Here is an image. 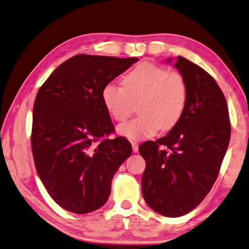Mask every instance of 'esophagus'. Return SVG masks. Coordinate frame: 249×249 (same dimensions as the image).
<instances>
[{"instance_id":"esophagus-1","label":"esophagus","mask_w":249,"mask_h":249,"mask_svg":"<svg viewBox=\"0 0 249 249\" xmlns=\"http://www.w3.org/2000/svg\"><path fill=\"white\" fill-rule=\"evenodd\" d=\"M132 147H133V151L137 152L138 151V142H132Z\"/></svg>"}]
</instances>
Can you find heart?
I'll return each instance as SVG.
<instances>
[{"instance_id": "obj_1", "label": "heart", "mask_w": 249, "mask_h": 249, "mask_svg": "<svg viewBox=\"0 0 249 249\" xmlns=\"http://www.w3.org/2000/svg\"><path fill=\"white\" fill-rule=\"evenodd\" d=\"M102 101L116 122L130 116L134 102L140 115L117 127L122 136L142 139L155 135L160 128L168 130L178 124L186 109L188 87L184 76L152 63H142L124 76L123 86L107 84Z\"/></svg>"}]
</instances>
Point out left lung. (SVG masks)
Wrapping results in <instances>:
<instances>
[{
    "label": "left lung",
    "instance_id": "8db88e82",
    "mask_svg": "<svg viewBox=\"0 0 249 249\" xmlns=\"http://www.w3.org/2000/svg\"><path fill=\"white\" fill-rule=\"evenodd\" d=\"M174 66L187 83L186 109L164 137L144 142L138 149L146 161L143 199L170 218L195 209L210 192L231 136L227 100L213 77L182 56Z\"/></svg>",
    "mask_w": 249,
    "mask_h": 249
}]
</instances>
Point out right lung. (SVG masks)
<instances>
[{
    "label": "right lung",
    "instance_id": "1",
    "mask_svg": "<svg viewBox=\"0 0 249 249\" xmlns=\"http://www.w3.org/2000/svg\"><path fill=\"white\" fill-rule=\"evenodd\" d=\"M137 57L78 54L57 67L34 105L31 149L40 179L58 206L88 213L107 202L120 165L132 153L114 132L102 89Z\"/></svg>",
    "mask_w": 249,
    "mask_h": 249
}]
</instances>
